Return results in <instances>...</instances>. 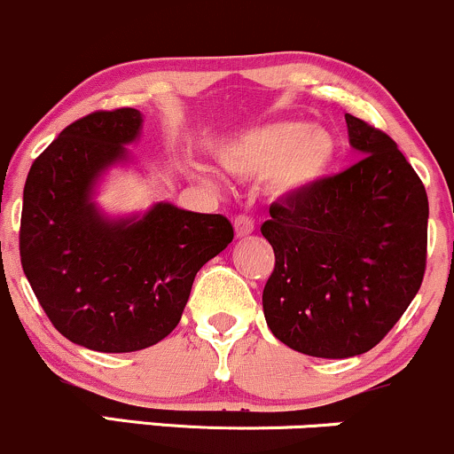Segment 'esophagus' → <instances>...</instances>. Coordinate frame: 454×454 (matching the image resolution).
<instances>
[{"label": "esophagus", "mask_w": 454, "mask_h": 454, "mask_svg": "<svg viewBox=\"0 0 454 454\" xmlns=\"http://www.w3.org/2000/svg\"><path fill=\"white\" fill-rule=\"evenodd\" d=\"M233 227H236V236H248V233H253L254 221L248 214H238L236 221H233Z\"/></svg>", "instance_id": "esophagus-1"}]
</instances>
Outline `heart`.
Segmentation results:
<instances>
[{
    "label": "heart",
    "instance_id": "heart-1",
    "mask_svg": "<svg viewBox=\"0 0 454 454\" xmlns=\"http://www.w3.org/2000/svg\"><path fill=\"white\" fill-rule=\"evenodd\" d=\"M334 150V139L324 129L277 121L227 141L218 147V160L233 176L268 173V188L274 195H298L322 180L333 165Z\"/></svg>",
    "mask_w": 454,
    "mask_h": 454
}]
</instances>
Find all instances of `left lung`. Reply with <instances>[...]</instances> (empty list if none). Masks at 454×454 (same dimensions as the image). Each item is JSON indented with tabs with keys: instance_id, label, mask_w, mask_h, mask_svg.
Returning a JSON list of instances; mask_svg holds the SVG:
<instances>
[{
	"instance_id": "1",
	"label": "left lung",
	"mask_w": 454,
	"mask_h": 454,
	"mask_svg": "<svg viewBox=\"0 0 454 454\" xmlns=\"http://www.w3.org/2000/svg\"><path fill=\"white\" fill-rule=\"evenodd\" d=\"M360 160L270 206L263 238L274 270L263 287L272 334L315 358L373 349L419 294L429 200L395 141L345 114Z\"/></svg>"
}]
</instances>
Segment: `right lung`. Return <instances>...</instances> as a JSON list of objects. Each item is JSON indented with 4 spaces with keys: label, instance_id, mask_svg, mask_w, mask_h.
<instances>
[{
    "label": "right lung",
    "instance_id": "obj_1",
    "mask_svg": "<svg viewBox=\"0 0 454 454\" xmlns=\"http://www.w3.org/2000/svg\"><path fill=\"white\" fill-rule=\"evenodd\" d=\"M141 121L130 106L79 117L34 160L23 188L19 253L40 307L66 339L106 354L165 339L197 272L233 240L225 216L171 203L141 221L109 223L96 212L94 180L124 159Z\"/></svg>",
    "mask_w": 454,
    "mask_h": 454
}]
</instances>
